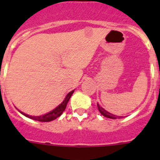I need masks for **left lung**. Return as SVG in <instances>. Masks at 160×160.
<instances>
[{
	"label": "left lung",
	"mask_w": 160,
	"mask_h": 160,
	"mask_svg": "<svg viewBox=\"0 0 160 160\" xmlns=\"http://www.w3.org/2000/svg\"><path fill=\"white\" fill-rule=\"evenodd\" d=\"M98 111H100V113L102 114L103 116L107 117V118H113V119H114V118H120L119 116H117V115H114V114H111V113H109L108 111H107L106 110H104L102 107H100L98 104Z\"/></svg>",
	"instance_id": "left-lung-1"
}]
</instances>
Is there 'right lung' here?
Returning <instances> with one entry per match:
<instances>
[{"label": "right lung", "instance_id": "1", "mask_svg": "<svg viewBox=\"0 0 160 160\" xmlns=\"http://www.w3.org/2000/svg\"><path fill=\"white\" fill-rule=\"evenodd\" d=\"M73 91H74V90H72L71 92H70L67 95H66L64 101L61 103L58 107H56L54 110H53V111H50V112L47 113V114H44V115H41V116H31V115L26 114L23 112H21V111H20V112L22 113V114H24L25 116L31 118V119L36 120V121H39V122H50V121H52V120H54L57 118H58L61 114H62L63 111H64L65 109H66L68 102H69L70 97H71V95L73 94Z\"/></svg>", "mask_w": 160, "mask_h": 160}]
</instances>
